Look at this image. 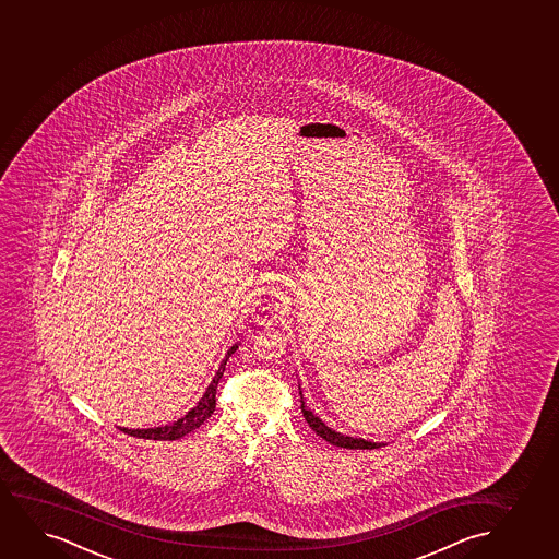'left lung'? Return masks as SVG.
Masks as SVG:
<instances>
[{
	"label": "left lung",
	"mask_w": 559,
	"mask_h": 559,
	"mask_svg": "<svg viewBox=\"0 0 559 559\" xmlns=\"http://www.w3.org/2000/svg\"><path fill=\"white\" fill-rule=\"evenodd\" d=\"M301 413H304L305 420L309 424L310 428L314 433L320 435L325 442H330L333 447L338 449H350V450H372L380 449V447H386L384 442H372L366 441V439H356V437H348V435L337 433L335 429L328 428L324 421L318 418L317 414L305 407L304 395H301Z\"/></svg>",
	"instance_id": "8db88e82"
}]
</instances>
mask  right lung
Returning <instances> with one entry per match:
<instances>
[{"label": "right lung", "instance_id": "obj_1", "mask_svg": "<svg viewBox=\"0 0 559 559\" xmlns=\"http://www.w3.org/2000/svg\"><path fill=\"white\" fill-rule=\"evenodd\" d=\"M237 348H239V345H234L229 348L226 358L222 359L221 367H218V371H216L213 380H211V384H209L207 390L203 393L200 403H198L192 411H188V414H185L180 420L173 421L169 426H159V428H120V431H124V433L131 435V437H139V439H152V441H177L180 437L192 433L193 429L200 428L201 424L207 420V418H211V414L214 413V407H216V388H218L222 374L226 371V364H228L229 356H231Z\"/></svg>", "mask_w": 559, "mask_h": 559}]
</instances>
